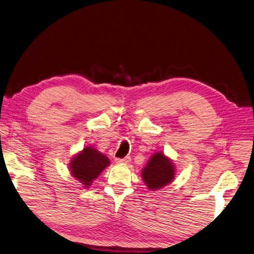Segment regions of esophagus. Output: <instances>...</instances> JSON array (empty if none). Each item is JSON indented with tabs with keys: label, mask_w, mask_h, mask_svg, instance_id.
<instances>
[{
	"label": "esophagus",
	"mask_w": 254,
	"mask_h": 254,
	"mask_svg": "<svg viewBox=\"0 0 254 254\" xmlns=\"http://www.w3.org/2000/svg\"><path fill=\"white\" fill-rule=\"evenodd\" d=\"M115 161H116L117 163H124V165H127V163L130 161V157L127 156V157H125V158H116Z\"/></svg>",
	"instance_id": "34e87169"
}]
</instances>
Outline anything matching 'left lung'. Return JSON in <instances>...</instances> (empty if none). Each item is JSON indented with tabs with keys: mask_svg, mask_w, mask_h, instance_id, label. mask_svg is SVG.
<instances>
[{
	"mask_svg": "<svg viewBox=\"0 0 254 254\" xmlns=\"http://www.w3.org/2000/svg\"><path fill=\"white\" fill-rule=\"evenodd\" d=\"M141 178L150 191H157L175 179L176 168L173 160L163 152H155L142 168Z\"/></svg>",
	"mask_w": 254,
	"mask_h": 254,
	"instance_id": "8db88e82",
	"label": "left lung"
}]
</instances>
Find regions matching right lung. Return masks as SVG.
Segmentation results:
<instances>
[{
  "mask_svg": "<svg viewBox=\"0 0 254 254\" xmlns=\"http://www.w3.org/2000/svg\"><path fill=\"white\" fill-rule=\"evenodd\" d=\"M110 165L111 161L105 154L94 146L86 145L73 155L69 161L68 170L70 175L82 184L84 189H87Z\"/></svg>",
  "mask_w": 254,
  "mask_h": 254,
  "instance_id": "1",
  "label": "right lung"
}]
</instances>
